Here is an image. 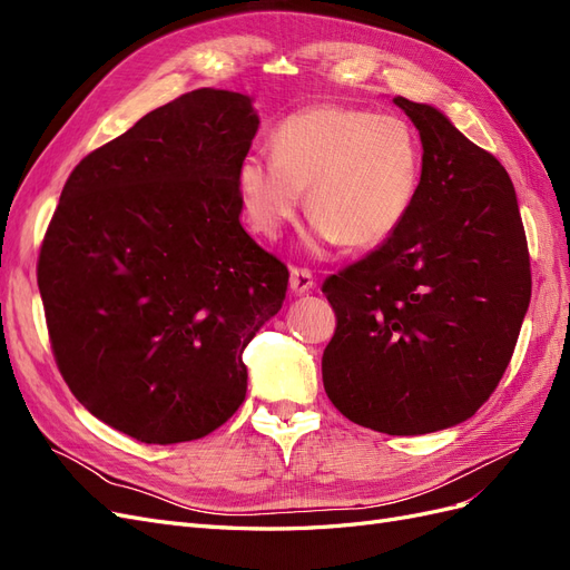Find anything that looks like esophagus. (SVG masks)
Wrapping results in <instances>:
<instances>
[{
	"instance_id": "1",
	"label": "esophagus",
	"mask_w": 570,
	"mask_h": 570,
	"mask_svg": "<svg viewBox=\"0 0 570 570\" xmlns=\"http://www.w3.org/2000/svg\"><path fill=\"white\" fill-rule=\"evenodd\" d=\"M316 285L312 271L306 268H289V289L295 292V295H306V292H312Z\"/></svg>"
}]
</instances>
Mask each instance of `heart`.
<instances>
[{"label":"heart","mask_w":570,"mask_h":570,"mask_svg":"<svg viewBox=\"0 0 570 570\" xmlns=\"http://www.w3.org/2000/svg\"><path fill=\"white\" fill-rule=\"evenodd\" d=\"M271 149L273 157L249 154L237 168L245 218L264 237L297 214L304 188V243L314 252L385 243L419 197L423 151L400 116L325 101L285 116Z\"/></svg>","instance_id":"b5f03b06"}]
</instances>
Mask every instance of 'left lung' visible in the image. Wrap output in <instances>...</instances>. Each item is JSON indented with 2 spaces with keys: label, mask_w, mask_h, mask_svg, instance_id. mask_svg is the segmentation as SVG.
<instances>
[{
  "label": "left lung",
  "mask_w": 570,
  "mask_h": 570,
  "mask_svg": "<svg viewBox=\"0 0 570 570\" xmlns=\"http://www.w3.org/2000/svg\"><path fill=\"white\" fill-rule=\"evenodd\" d=\"M423 145L419 197L392 237L323 283L337 327L323 387L342 416L387 435L463 423L509 366L530 304L515 189L440 109L394 97Z\"/></svg>",
  "instance_id": "1"
}]
</instances>
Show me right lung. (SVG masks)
<instances>
[{
    "mask_svg": "<svg viewBox=\"0 0 570 570\" xmlns=\"http://www.w3.org/2000/svg\"><path fill=\"white\" fill-rule=\"evenodd\" d=\"M252 97L202 88L149 111L68 176L38 285L76 400L147 444L209 435L245 402L243 352L289 273L239 223Z\"/></svg>",
    "mask_w": 570,
    "mask_h": 570,
    "instance_id": "add662e5",
    "label": "right lung"
}]
</instances>
